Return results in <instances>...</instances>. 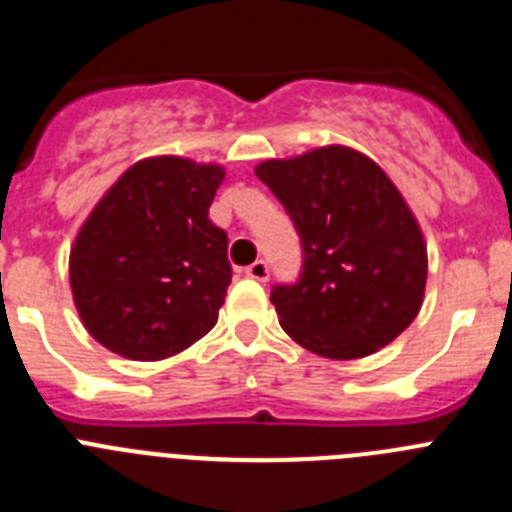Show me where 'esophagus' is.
<instances>
[{
  "mask_svg": "<svg viewBox=\"0 0 512 512\" xmlns=\"http://www.w3.org/2000/svg\"><path fill=\"white\" fill-rule=\"evenodd\" d=\"M246 277L256 279V282H266L269 279V264L264 259L253 261L251 266H246Z\"/></svg>",
  "mask_w": 512,
  "mask_h": 512,
  "instance_id": "34e87169",
  "label": "esophagus"
}]
</instances>
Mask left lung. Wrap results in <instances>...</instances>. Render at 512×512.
Wrapping results in <instances>:
<instances>
[{
  "label": "left lung",
  "instance_id": "obj_1",
  "mask_svg": "<svg viewBox=\"0 0 512 512\" xmlns=\"http://www.w3.org/2000/svg\"><path fill=\"white\" fill-rule=\"evenodd\" d=\"M256 176L302 243L300 279L271 289L282 328L312 354L341 361L395 341L423 305L428 256L390 176L346 146L271 158Z\"/></svg>",
  "mask_w": 512,
  "mask_h": 512
}]
</instances>
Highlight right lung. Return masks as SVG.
<instances>
[{"label": "right lung", "instance_id": "1", "mask_svg": "<svg viewBox=\"0 0 512 512\" xmlns=\"http://www.w3.org/2000/svg\"><path fill=\"white\" fill-rule=\"evenodd\" d=\"M223 176L189 158H146L81 225L71 292L87 330L112 354L166 359L217 323L233 269L228 235L207 212Z\"/></svg>", "mask_w": 512, "mask_h": 512}]
</instances>
